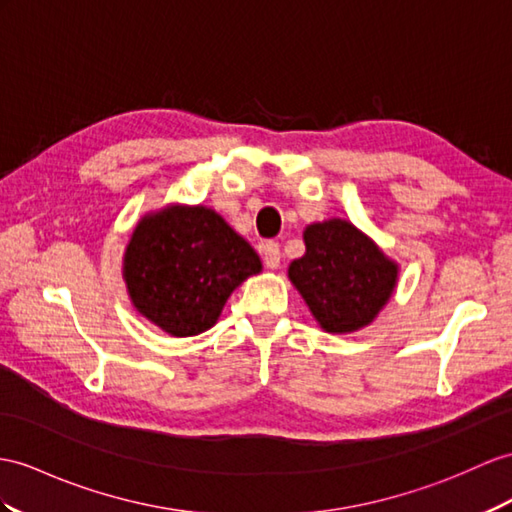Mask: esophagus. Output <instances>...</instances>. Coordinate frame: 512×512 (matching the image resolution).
Segmentation results:
<instances>
[{
  "label": "esophagus",
  "instance_id": "34e87169",
  "mask_svg": "<svg viewBox=\"0 0 512 512\" xmlns=\"http://www.w3.org/2000/svg\"><path fill=\"white\" fill-rule=\"evenodd\" d=\"M260 256H263L265 265L269 269L280 267V245L276 241H265L263 245H260Z\"/></svg>",
  "mask_w": 512,
  "mask_h": 512
}]
</instances>
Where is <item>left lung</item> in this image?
<instances>
[{"label":"left lung","instance_id":"8db88e82","mask_svg":"<svg viewBox=\"0 0 512 512\" xmlns=\"http://www.w3.org/2000/svg\"><path fill=\"white\" fill-rule=\"evenodd\" d=\"M306 254L289 265V280L319 326L347 334L378 317L397 284V263L345 219L304 230Z\"/></svg>","mask_w":512,"mask_h":512}]
</instances>
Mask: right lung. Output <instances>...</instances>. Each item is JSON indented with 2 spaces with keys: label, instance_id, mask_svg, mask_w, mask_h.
Wrapping results in <instances>:
<instances>
[{
  "label": "right lung",
  "instance_id": "right-lung-1",
  "mask_svg": "<svg viewBox=\"0 0 512 512\" xmlns=\"http://www.w3.org/2000/svg\"><path fill=\"white\" fill-rule=\"evenodd\" d=\"M260 269L254 247L206 206L145 215L123 254L134 308L171 336L213 328L232 291Z\"/></svg>",
  "mask_w": 512,
  "mask_h": 512
}]
</instances>
